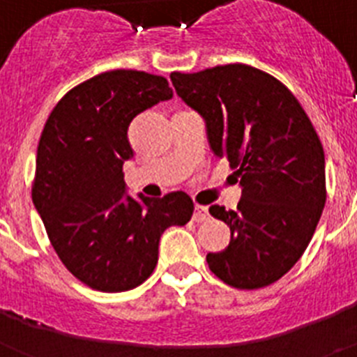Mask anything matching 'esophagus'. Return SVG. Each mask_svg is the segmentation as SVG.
Wrapping results in <instances>:
<instances>
[{
    "label": "esophagus",
    "instance_id": "obj_1",
    "mask_svg": "<svg viewBox=\"0 0 357 357\" xmlns=\"http://www.w3.org/2000/svg\"><path fill=\"white\" fill-rule=\"evenodd\" d=\"M207 218H209V209L204 206H195V213H193V220L195 222H206Z\"/></svg>",
    "mask_w": 357,
    "mask_h": 357
}]
</instances>
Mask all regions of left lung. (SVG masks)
Listing matches in <instances>:
<instances>
[{"instance_id":"left-lung-1","label":"left lung","mask_w":357,"mask_h":357,"mask_svg":"<svg viewBox=\"0 0 357 357\" xmlns=\"http://www.w3.org/2000/svg\"><path fill=\"white\" fill-rule=\"evenodd\" d=\"M176 94L206 121L213 153L236 168V211L211 206L230 229L229 247L207 254L211 272L238 289L272 284L301 259L326 206V155L288 87L247 64L169 75Z\"/></svg>"}]
</instances>
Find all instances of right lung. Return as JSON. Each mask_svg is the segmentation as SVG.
<instances>
[{
    "mask_svg": "<svg viewBox=\"0 0 357 357\" xmlns=\"http://www.w3.org/2000/svg\"><path fill=\"white\" fill-rule=\"evenodd\" d=\"M172 96L164 77L116 69L73 87L44 125L33 206L64 266L98 291L144 282L164 230L191 220L195 206L184 191L134 198L123 178V164L134 157L132 119Z\"/></svg>",
    "mask_w": 357,
    "mask_h": 357,
    "instance_id": "1",
    "label": "right lung"
}]
</instances>
